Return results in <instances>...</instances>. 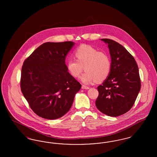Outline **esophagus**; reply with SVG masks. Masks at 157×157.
Segmentation results:
<instances>
[{
	"label": "esophagus",
	"instance_id": "1",
	"mask_svg": "<svg viewBox=\"0 0 157 157\" xmlns=\"http://www.w3.org/2000/svg\"><path fill=\"white\" fill-rule=\"evenodd\" d=\"M82 89H83V90H88V89H90V87H89V86H87L82 85Z\"/></svg>",
	"mask_w": 157,
	"mask_h": 157
}]
</instances>
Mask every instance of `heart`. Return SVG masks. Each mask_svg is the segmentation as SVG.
<instances>
[{
	"label": "heart",
	"mask_w": 157,
	"mask_h": 157,
	"mask_svg": "<svg viewBox=\"0 0 157 157\" xmlns=\"http://www.w3.org/2000/svg\"><path fill=\"white\" fill-rule=\"evenodd\" d=\"M75 59L67 61V72L74 78H79L83 67L85 74L81 80L85 84L97 81L102 82L110 75L112 69V60L108 53L90 46L83 45L74 51Z\"/></svg>",
	"instance_id": "obj_1"
}]
</instances>
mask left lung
Returning <instances> with one entry per match:
<instances>
[{
	"mask_svg": "<svg viewBox=\"0 0 157 157\" xmlns=\"http://www.w3.org/2000/svg\"><path fill=\"white\" fill-rule=\"evenodd\" d=\"M108 44L112 60L110 75L98 87L95 105L99 111L110 117H118L129 111L141 89L137 63L133 56L119 43L102 39Z\"/></svg>",
	"mask_w": 157,
	"mask_h": 157,
	"instance_id": "1",
	"label": "left lung"
}]
</instances>
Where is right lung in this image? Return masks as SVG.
Masks as SVG:
<instances>
[{"instance_id":"right-lung-1","label":"right lung","mask_w":157,"mask_h":157,"mask_svg":"<svg viewBox=\"0 0 157 157\" xmlns=\"http://www.w3.org/2000/svg\"><path fill=\"white\" fill-rule=\"evenodd\" d=\"M74 43L46 42L25 60L21 89L37 115L55 120L67 113L81 85L67 72L65 58Z\"/></svg>"}]
</instances>
